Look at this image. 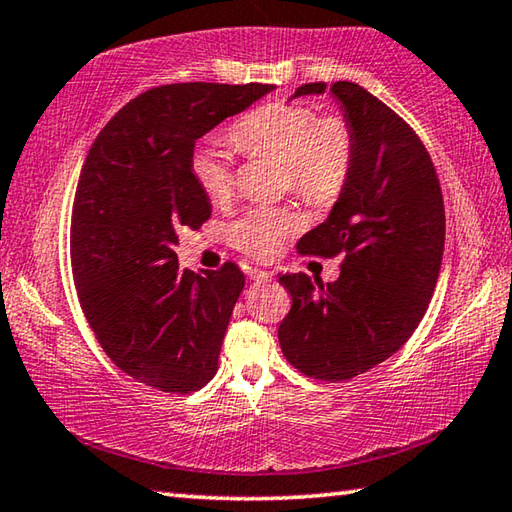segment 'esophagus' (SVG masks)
Listing matches in <instances>:
<instances>
[{"label": "esophagus", "mask_w": 512, "mask_h": 512, "mask_svg": "<svg viewBox=\"0 0 512 512\" xmlns=\"http://www.w3.org/2000/svg\"><path fill=\"white\" fill-rule=\"evenodd\" d=\"M248 277H250V280H253V282H266V280H273V273L262 271V268H250Z\"/></svg>", "instance_id": "esophagus-1"}]
</instances>
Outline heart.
<instances>
[{
    "instance_id": "1",
    "label": "heart",
    "mask_w": 512,
    "mask_h": 512,
    "mask_svg": "<svg viewBox=\"0 0 512 512\" xmlns=\"http://www.w3.org/2000/svg\"><path fill=\"white\" fill-rule=\"evenodd\" d=\"M246 153H268L284 162L287 183L309 203H329L348 183L354 162V135L341 117L320 119L300 103H271L250 112L232 131ZM192 173L212 203L235 194V167L219 144H201L192 153ZM300 219L291 210L259 207L232 225L230 237L241 253L273 257L296 232Z\"/></svg>"
}]
</instances>
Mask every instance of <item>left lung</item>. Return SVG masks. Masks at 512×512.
I'll list each match as a JSON object with an SVG mask.
<instances>
[{"instance_id":"1","label":"left lung","mask_w":512,"mask_h":512,"mask_svg":"<svg viewBox=\"0 0 512 512\" xmlns=\"http://www.w3.org/2000/svg\"><path fill=\"white\" fill-rule=\"evenodd\" d=\"M325 92L352 128L354 162L332 212L298 250L345 259L336 282L280 275L293 302L277 339L293 368L343 381L386 361L420 325L443 264L445 205L420 137L361 85L307 83L291 99Z\"/></svg>"}]
</instances>
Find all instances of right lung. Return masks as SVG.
<instances>
[{"label": "right lung", "mask_w": 512, "mask_h": 512, "mask_svg": "<svg viewBox=\"0 0 512 512\" xmlns=\"http://www.w3.org/2000/svg\"><path fill=\"white\" fill-rule=\"evenodd\" d=\"M273 85L176 83L126 103L94 140L72 210L76 291L103 352L164 393L216 375L246 277L237 264L180 271L178 232L210 219L194 180L198 137L253 106Z\"/></svg>", "instance_id": "right-lung-1"}]
</instances>
